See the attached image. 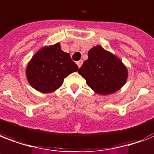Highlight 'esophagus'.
<instances>
[{"instance_id":"obj_1","label":"esophagus","mask_w":154,"mask_h":154,"mask_svg":"<svg viewBox=\"0 0 154 154\" xmlns=\"http://www.w3.org/2000/svg\"><path fill=\"white\" fill-rule=\"evenodd\" d=\"M82 63H83V61H82V60H79V61L77 62V66H78V68H80V67L82 66Z\"/></svg>"}]
</instances>
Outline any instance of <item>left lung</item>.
I'll use <instances>...</instances> for the list:
<instances>
[{
	"label": "left lung",
	"instance_id": "1",
	"mask_svg": "<svg viewBox=\"0 0 154 154\" xmlns=\"http://www.w3.org/2000/svg\"><path fill=\"white\" fill-rule=\"evenodd\" d=\"M96 94L108 95L120 90L126 83L128 72L127 67L116 55L100 45L88 51V59L78 70Z\"/></svg>",
	"mask_w": 154,
	"mask_h": 154
}]
</instances>
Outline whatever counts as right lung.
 <instances>
[{
	"label": "right lung",
	"instance_id": "1",
	"mask_svg": "<svg viewBox=\"0 0 154 154\" xmlns=\"http://www.w3.org/2000/svg\"><path fill=\"white\" fill-rule=\"evenodd\" d=\"M77 70L78 66L70 55L62 51L60 43H57L44 46L32 56L26 69V76L35 90L48 94L56 91L65 77Z\"/></svg>",
	"mask_w": 154,
	"mask_h": 154
}]
</instances>
